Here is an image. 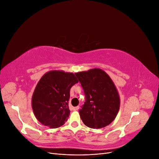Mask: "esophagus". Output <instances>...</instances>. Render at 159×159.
I'll list each match as a JSON object with an SVG mask.
<instances>
[{"label": "esophagus", "mask_w": 159, "mask_h": 159, "mask_svg": "<svg viewBox=\"0 0 159 159\" xmlns=\"http://www.w3.org/2000/svg\"><path fill=\"white\" fill-rule=\"evenodd\" d=\"M79 109H80V107H79V106H77V107H74V108H73V110H74V111H78Z\"/></svg>", "instance_id": "34e87169"}]
</instances>
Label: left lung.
<instances>
[{
  "instance_id": "left-lung-1",
  "label": "left lung",
  "mask_w": 159,
  "mask_h": 159,
  "mask_svg": "<svg viewBox=\"0 0 159 159\" xmlns=\"http://www.w3.org/2000/svg\"><path fill=\"white\" fill-rule=\"evenodd\" d=\"M84 90L86 101L80 111L86 126L100 129L111 123L120 107V97L113 80L99 68L75 74Z\"/></svg>"
}]
</instances>
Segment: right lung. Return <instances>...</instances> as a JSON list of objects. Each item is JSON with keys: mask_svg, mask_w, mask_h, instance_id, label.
Here are the masks:
<instances>
[{"mask_svg": "<svg viewBox=\"0 0 159 159\" xmlns=\"http://www.w3.org/2000/svg\"><path fill=\"white\" fill-rule=\"evenodd\" d=\"M78 82L75 74L62 70H52L43 75L32 97V110L38 121L52 129L63 125L70 113V89Z\"/></svg>", "mask_w": 159, "mask_h": 159, "instance_id": "add662e5", "label": "right lung"}]
</instances>
